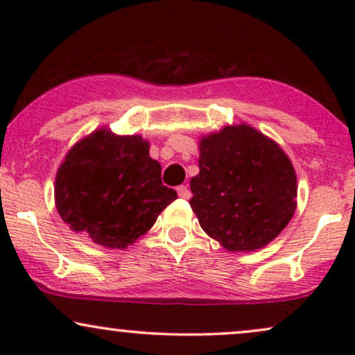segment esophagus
I'll list each match as a JSON object with an SVG mask.
<instances>
[{
	"label": "esophagus",
	"instance_id": "34e87169",
	"mask_svg": "<svg viewBox=\"0 0 355 355\" xmlns=\"http://www.w3.org/2000/svg\"><path fill=\"white\" fill-rule=\"evenodd\" d=\"M177 191H178V195H180V198H185V200H189V198L191 197L189 187H187V185H180L177 189Z\"/></svg>",
	"mask_w": 355,
	"mask_h": 355
}]
</instances>
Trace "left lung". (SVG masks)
Here are the masks:
<instances>
[{"instance_id":"1","label":"left lung","mask_w":355,"mask_h":355,"mask_svg":"<svg viewBox=\"0 0 355 355\" xmlns=\"http://www.w3.org/2000/svg\"><path fill=\"white\" fill-rule=\"evenodd\" d=\"M198 150L190 205L203 232L229 252L270 243L297 209V175L287 153L247 123L202 137Z\"/></svg>"}]
</instances>
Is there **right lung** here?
Listing matches in <instances>:
<instances>
[{
  "label": "right lung",
  "mask_w": 355,
  "mask_h": 355,
  "mask_svg": "<svg viewBox=\"0 0 355 355\" xmlns=\"http://www.w3.org/2000/svg\"><path fill=\"white\" fill-rule=\"evenodd\" d=\"M177 198L162 183V166L141 135L107 126L81 138L64 155L55 180V205L76 234L107 248H126L153 227Z\"/></svg>",
  "instance_id": "right-lung-1"
}]
</instances>
